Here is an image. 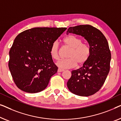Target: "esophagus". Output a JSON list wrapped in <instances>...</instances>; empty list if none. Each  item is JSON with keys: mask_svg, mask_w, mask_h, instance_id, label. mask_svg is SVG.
I'll use <instances>...</instances> for the list:
<instances>
[{"mask_svg": "<svg viewBox=\"0 0 121 121\" xmlns=\"http://www.w3.org/2000/svg\"><path fill=\"white\" fill-rule=\"evenodd\" d=\"M63 71H64V70H63V69H57V72H63Z\"/></svg>", "mask_w": 121, "mask_h": 121, "instance_id": "obj_1", "label": "esophagus"}]
</instances>
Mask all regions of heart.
Masks as SVG:
<instances>
[{
    "label": "heart",
    "mask_w": 121,
    "mask_h": 121,
    "mask_svg": "<svg viewBox=\"0 0 121 121\" xmlns=\"http://www.w3.org/2000/svg\"><path fill=\"white\" fill-rule=\"evenodd\" d=\"M81 38L74 35H69L64 38V43L71 49L67 55L68 59L60 60L56 65L61 69H69L78 65L84 64L91 55V49L87 44L82 43ZM59 44L57 41L52 43L50 49L51 57L54 60H58Z\"/></svg>",
    "instance_id": "1"
}]
</instances>
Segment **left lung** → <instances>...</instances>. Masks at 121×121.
<instances>
[{"label":"left lung","mask_w":121,"mask_h":121,"mask_svg":"<svg viewBox=\"0 0 121 121\" xmlns=\"http://www.w3.org/2000/svg\"><path fill=\"white\" fill-rule=\"evenodd\" d=\"M69 33L84 37L89 45L91 55L82 67L71 72L67 87L74 94L90 96L99 91L109 72L111 56L108 42L100 30L91 25L71 27L66 32Z\"/></svg>","instance_id":"8db88e82"}]
</instances>
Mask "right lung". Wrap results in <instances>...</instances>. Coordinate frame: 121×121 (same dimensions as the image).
Here are the masks:
<instances>
[{
    "mask_svg": "<svg viewBox=\"0 0 121 121\" xmlns=\"http://www.w3.org/2000/svg\"><path fill=\"white\" fill-rule=\"evenodd\" d=\"M66 29L35 27L17 35L9 52V68L20 89L35 93L47 88L58 69L50 56V47Z\"/></svg>",
    "mask_w": 121,
    "mask_h": 121,
    "instance_id": "right-lung-1",
    "label": "right lung"
}]
</instances>
